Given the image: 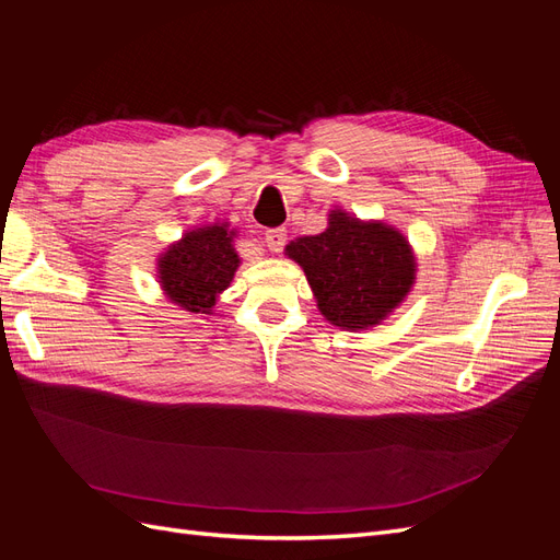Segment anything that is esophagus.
<instances>
[{
  "instance_id": "34e87169",
  "label": "esophagus",
  "mask_w": 560,
  "mask_h": 560,
  "mask_svg": "<svg viewBox=\"0 0 560 560\" xmlns=\"http://www.w3.org/2000/svg\"><path fill=\"white\" fill-rule=\"evenodd\" d=\"M264 241H266V247L270 252L278 254V252H282V247L287 243V231L284 229H268L266 235H264Z\"/></svg>"
}]
</instances>
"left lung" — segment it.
Masks as SVG:
<instances>
[{
    "label": "left lung",
    "mask_w": 560,
    "mask_h": 560,
    "mask_svg": "<svg viewBox=\"0 0 560 560\" xmlns=\"http://www.w3.org/2000/svg\"><path fill=\"white\" fill-rule=\"evenodd\" d=\"M284 254L306 273L317 311L348 331L381 325L416 282V254L404 233L341 208L329 212L325 231L301 235Z\"/></svg>",
    "instance_id": "obj_1"
}]
</instances>
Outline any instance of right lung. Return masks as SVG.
I'll use <instances>...</instances> for the list:
<instances>
[{"label": "right lung", "instance_id": "obj_1", "mask_svg": "<svg viewBox=\"0 0 560 560\" xmlns=\"http://www.w3.org/2000/svg\"><path fill=\"white\" fill-rule=\"evenodd\" d=\"M229 222H212L186 231L156 259V278L165 299L186 313L212 315L219 294L231 284L241 266Z\"/></svg>", "mask_w": 560, "mask_h": 560}]
</instances>
